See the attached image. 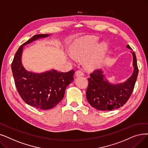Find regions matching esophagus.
Wrapping results in <instances>:
<instances>
[{
    "label": "esophagus",
    "instance_id": "obj_1",
    "mask_svg": "<svg viewBox=\"0 0 148 148\" xmlns=\"http://www.w3.org/2000/svg\"><path fill=\"white\" fill-rule=\"evenodd\" d=\"M83 75H84V74H83V71L82 70H77V71L75 72V75L77 77H79V76H83Z\"/></svg>",
    "mask_w": 148,
    "mask_h": 148
}]
</instances>
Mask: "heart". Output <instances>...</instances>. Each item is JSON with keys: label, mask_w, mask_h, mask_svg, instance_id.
<instances>
[{"label": "heart", "mask_w": 148, "mask_h": 148, "mask_svg": "<svg viewBox=\"0 0 148 148\" xmlns=\"http://www.w3.org/2000/svg\"><path fill=\"white\" fill-rule=\"evenodd\" d=\"M99 38L95 36H87L75 42L70 48V52L75 57H84L94 49L93 52L85 59L87 67L96 68L99 67L103 61L108 45L105 42L97 45Z\"/></svg>", "instance_id": "heart-1"}]
</instances>
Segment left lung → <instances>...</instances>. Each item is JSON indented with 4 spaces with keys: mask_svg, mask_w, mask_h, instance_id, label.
<instances>
[{
    "mask_svg": "<svg viewBox=\"0 0 148 148\" xmlns=\"http://www.w3.org/2000/svg\"><path fill=\"white\" fill-rule=\"evenodd\" d=\"M126 47L131 49L129 45ZM131 53L134 70L132 75L125 82L111 84L105 79L101 69H95L90 74L86 96L92 106L100 111H111L123 106L130 99L138 73L136 54Z\"/></svg>",
    "mask_w": 148,
    "mask_h": 148,
    "instance_id": "left-lung-1",
    "label": "left lung"
}]
</instances>
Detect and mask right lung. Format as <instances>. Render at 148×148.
Listing matches in <instances>:
<instances>
[{
  "label": "right lung",
  "mask_w": 148,
  "mask_h": 148,
  "mask_svg": "<svg viewBox=\"0 0 148 148\" xmlns=\"http://www.w3.org/2000/svg\"><path fill=\"white\" fill-rule=\"evenodd\" d=\"M48 34H37L19 47L11 63L12 75L17 91L28 105L47 110L56 106L63 99L66 88L74 80V70L67 73L51 70L41 74L28 72L21 62L23 47Z\"/></svg>",
  "instance_id": "add662e5"
}]
</instances>
